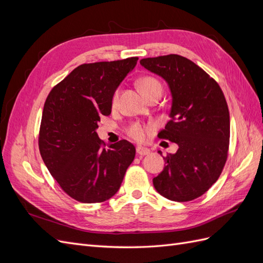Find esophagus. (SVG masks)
<instances>
[{
  "mask_svg": "<svg viewBox=\"0 0 263 263\" xmlns=\"http://www.w3.org/2000/svg\"><path fill=\"white\" fill-rule=\"evenodd\" d=\"M136 151H137V154H138L139 156H147V155L150 154V150H149L148 148L141 147V146H137Z\"/></svg>",
  "mask_w": 263,
  "mask_h": 263,
  "instance_id": "obj_1",
  "label": "esophagus"
}]
</instances>
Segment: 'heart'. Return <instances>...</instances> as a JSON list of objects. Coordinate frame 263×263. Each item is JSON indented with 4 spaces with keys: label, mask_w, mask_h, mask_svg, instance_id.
<instances>
[{
    "label": "heart",
    "mask_w": 263,
    "mask_h": 263,
    "mask_svg": "<svg viewBox=\"0 0 263 263\" xmlns=\"http://www.w3.org/2000/svg\"><path fill=\"white\" fill-rule=\"evenodd\" d=\"M138 84H139L141 92L145 94L146 98L150 97L151 94L157 93V92L162 93V84L160 83V81L157 80L156 78L144 77L140 79ZM118 95H119L118 91H115V93L113 94V98H112L113 105H115L117 103ZM153 130H154L153 125L134 123L128 127V129H127V134H128L129 136L135 140L144 141L149 136V135L153 133Z\"/></svg>",
    "instance_id": "1"
}]
</instances>
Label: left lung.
<instances>
[{
    "instance_id": "left-lung-1",
    "label": "left lung",
    "mask_w": 263,
    "mask_h": 263,
    "mask_svg": "<svg viewBox=\"0 0 263 263\" xmlns=\"http://www.w3.org/2000/svg\"><path fill=\"white\" fill-rule=\"evenodd\" d=\"M140 65L169 85L171 119L158 137L179 147L163 158L165 165L154 178V186L170 201H192L217 181L227 160L230 121L224 93L202 68L182 55L145 58Z\"/></svg>"
}]
</instances>
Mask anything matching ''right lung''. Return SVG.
I'll return each mask as SVG.
<instances>
[{
    "mask_svg": "<svg viewBox=\"0 0 263 263\" xmlns=\"http://www.w3.org/2000/svg\"><path fill=\"white\" fill-rule=\"evenodd\" d=\"M138 58L84 63L58 83L46 99L39 151L60 187L81 203H101L116 194L136 149L119 140L108 149L97 133L112 110L118 85Z\"/></svg>",
    "mask_w": 263,
    "mask_h": 263,
    "instance_id": "obj_1",
    "label": "right lung"
}]
</instances>
